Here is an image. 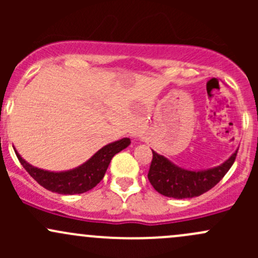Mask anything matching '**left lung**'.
Wrapping results in <instances>:
<instances>
[{
    "mask_svg": "<svg viewBox=\"0 0 258 258\" xmlns=\"http://www.w3.org/2000/svg\"><path fill=\"white\" fill-rule=\"evenodd\" d=\"M148 181L158 194L173 199H192L215 187L228 172L237 151L217 167L204 171H189L178 167L162 155L152 151Z\"/></svg>",
    "mask_w": 258,
    "mask_h": 258,
    "instance_id": "8db88e82",
    "label": "left lung"
}]
</instances>
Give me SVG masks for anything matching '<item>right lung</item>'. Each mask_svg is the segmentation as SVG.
Wrapping results in <instances>:
<instances>
[{
    "instance_id": "obj_1",
    "label": "right lung",
    "mask_w": 258,
    "mask_h": 258,
    "mask_svg": "<svg viewBox=\"0 0 258 258\" xmlns=\"http://www.w3.org/2000/svg\"><path fill=\"white\" fill-rule=\"evenodd\" d=\"M130 144V139H122L106 145L83 165L64 172H49L33 167L18 155L17 151L16 155L21 165L30 173L31 177L46 189L59 195H76L92 189L103 178L113 156Z\"/></svg>"
}]
</instances>
